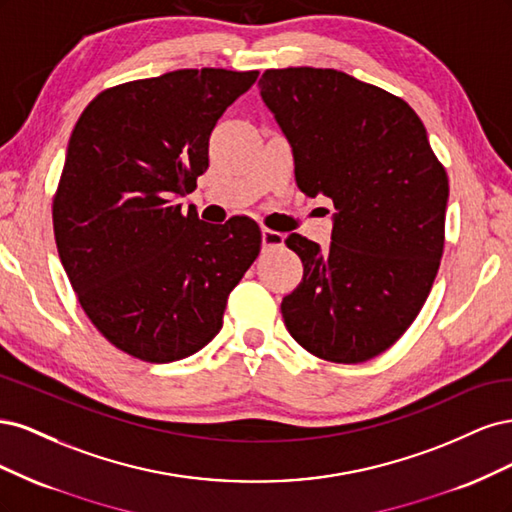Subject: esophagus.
Wrapping results in <instances>:
<instances>
[{"mask_svg":"<svg viewBox=\"0 0 512 512\" xmlns=\"http://www.w3.org/2000/svg\"><path fill=\"white\" fill-rule=\"evenodd\" d=\"M284 235L273 228H262V247H282Z\"/></svg>","mask_w":512,"mask_h":512,"instance_id":"1","label":"esophagus"}]
</instances>
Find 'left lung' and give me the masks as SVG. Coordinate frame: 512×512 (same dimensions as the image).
Masks as SVG:
<instances>
[{
	"mask_svg": "<svg viewBox=\"0 0 512 512\" xmlns=\"http://www.w3.org/2000/svg\"><path fill=\"white\" fill-rule=\"evenodd\" d=\"M260 96L292 147L307 196L333 200L329 250L297 232L303 280L286 329L318 359L363 363L421 312L440 269L448 177L410 104L331 68L267 70Z\"/></svg>",
	"mask_w": 512,
	"mask_h": 512,
	"instance_id": "8db88e82",
	"label": "left lung"
}]
</instances>
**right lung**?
Instances as JSON below:
<instances>
[{
	"label": "right lung",
	"mask_w": 512,
	"mask_h": 512,
	"mask_svg": "<svg viewBox=\"0 0 512 512\" xmlns=\"http://www.w3.org/2000/svg\"><path fill=\"white\" fill-rule=\"evenodd\" d=\"M258 72L175 70L104 89L76 121L53 198L59 260L94 327L147 363L220 333L260 252L254 220L207 224L177 198L209 166V136Z\"/></svg>",
	"instance_id": "1"
}]
</instances>
